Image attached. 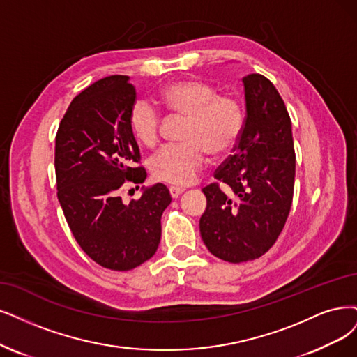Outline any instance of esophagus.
Instances as JSON below:
<instances>
[{
  "label": "esophagus",
  "mask_w": 357,
  "mask_h": 357,
  "mask_svg": "<svg viewBox=\"0 0 357 357\" xmlns=\"http://www.w3.org/2000/svg\"><path fill=\"white\" fill-rule=\"evenodd\" d=\"M169 192H170V197H172V199H178V197L183 192V188H179V187H170V188H169Z\"/></svg>",
  "instance_id": "esophagus-1"
}]
</instances>
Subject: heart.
<instances>
[{
	"mask_svg": "<svg viewBox=\"0 0 357 357\" xmlns=\"http://www.w3.org/2000/svg\"><path fill=\"white\" fill-rule=\"evenodd\" d=\"M158 101L170 114L187 117L182 132L183 142L165 145L150 160L157 181L172 185L194 182L207 163V154L222 157L238 144L245 114L243 104L200 79H179L158 92ZM129 126L135 138L147 147L160 138L162 114L147 100H138L129 113Z\"/></svg>",
	"mask_w": 357,
	"mask_h": 357,
	"instance_id": "heart-1",
	"label": "heart"
}]
</instances>
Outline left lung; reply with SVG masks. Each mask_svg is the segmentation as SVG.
<instances>
[{"mask_svg":"<svg viewBox=\"0 0 357 357\" xmlns=\"http://www.w3.org/2000/svg\"><path fill=\"white\" fill-rule=\"evenodd\" d=\"M245 123L234 153L203 188L202 238L213 256L241 263L259 259L278 238L293 203L296 151L291 119L268 77H243Z\"/></svg>","mask_w":357,"mask_h":357,"instance_id":"left-lung-1","label":"left lung"}]
</instances>
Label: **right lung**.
I'll return each mask as SVG.
<instances>
[{"label": "right lung", "mask_w": 357, "mask_h": 357, "mask_svg": "<svg viewBox=\"0 0 357 357\" xmlns=\"http://www.w3.org/2000/svg\"><path fill=\"white\" fill-rule=\"evenodd\" d=\"M137 101L129 76L102 77L76 96L56 135L57 197L77 244L100 266L130 271L157 252L162 213L172 197L163 183L125 204L121 188L147 178L129 126ZM139 188V187H137Z\"/></svg>", "instance_id": "add662e5"}]
</instances>
